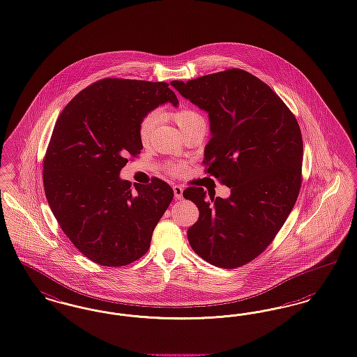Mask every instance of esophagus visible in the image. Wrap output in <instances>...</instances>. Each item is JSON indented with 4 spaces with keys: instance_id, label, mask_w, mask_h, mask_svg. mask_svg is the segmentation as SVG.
<instances>
[{
    "instance_id": "1",
    "label": "esophagus",
    "mask_w": 357,
    "mask_h": 357,
    "mask_svg": "<svg viewBox=\"0 0 357 357\" xmlns=\"http://www.w3.org/2000/svg\"><path fill=\"white\" fill-rule=\"evenodd\" d=\"M172 190H174V197H175V199H182L183 198V187L181 185H174L172 187Z\"/></svg>"
}]
</instances>
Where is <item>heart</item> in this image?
Instances as JSON below:
<instances>
[{"mask_svg":"<svg viewBox=\"0 0 357 357\" xmlns=\"http://www.w3.org/2000/svg\"><path fill=\"white\" fill-rule=\"evenodd\" d=\"M160 116H162L160 112L151 110L141 118L139 125H138V137H139V141L143 144L149 143V141L151 139L153 132H154V130H155L159 121H160ZM172 116L182 131L203 121L202 115L191 107H181L178 110H174ZM170 170L175 172V174H179L183 170V166L179 165V163H172V165H170Z\"/></svg>","mask_w":357,"mask_h":357,"instance_id":"b5f03b06","label":"heart"}]
</instances>
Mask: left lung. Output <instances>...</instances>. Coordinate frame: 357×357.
Listing matches in <instances>:
<instances>
[{"label": "left lung", "mask_w": 357, "mask_h": 357, "mask_svg": "<svg viewBox=\"0 0 357 357\" xmlns=\"http://www.w3.org/2000/svg\"><path fill=\"white\" fill-rule=\"evenodd\" d=\"M185 100L208 113L206 172L231 188L227 199L188 187L198 222L187 229L202 259L236 268L259 257L292 211L301 185L303 139L295 115L255 75L241 69L172 81Z\"/></svg>", "instance_id": "left-lung-1"}]
</instances>
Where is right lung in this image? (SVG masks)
I'll return each instance as SVG.
<instances>
[{"label":"right lung","instance_id":"obj_1","mask_svg":"<svg viewBox=\"0 0 357 357\" xmlns=\"http://www.w3.org/2000/svg\"><path fill=\"white\" fill-rule=\"evenodd\" d=\"M178 106L166 82L106 78L87 86L58 116L43 160V187L58 225L87 259L126 266L150 248L174 192L154 178L131 188L119 178L143 149L138 125L159 105Z\"/></svg>","mask_w":357,"mask_h":357}]
</instances>
